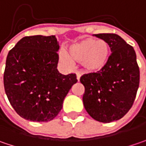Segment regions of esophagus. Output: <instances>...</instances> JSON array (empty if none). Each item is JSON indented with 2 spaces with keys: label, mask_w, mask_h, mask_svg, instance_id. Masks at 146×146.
I'll use <instances>...</instances> for the list:
<instances>
[{
  "label": "esophagus",
  "mask_w": 146,
  "mask_h": 146,
  "mask_svg": "<svg viewBox=\"0 0 146 146\" xmlns=\"http://www.w3.org/2000/svg\"><path fill=\"white\" fill-rule=\"evenodd\" d=\"M76 75H77V79H78V81H79V80H80V78H81V73H79V72H77V73H76Z\"/></svg>",
  "instance_id": "esophagus-1"
}]
</instances>
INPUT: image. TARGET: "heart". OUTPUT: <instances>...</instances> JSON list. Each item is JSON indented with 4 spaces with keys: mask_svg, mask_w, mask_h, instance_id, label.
Instances as JSON below:
<instances>
[{
    "mask_svg": "<svg viewBox=\"0 0 146 146\" xmlns=\"http://www.w3.org/2000/svg\"><path fill=\"white\" fill-rule=\"evenodd\" d=\"M69 57L65 52L59 54L60 60L67 64H71L73 60L81 62L82 69L86 73H98L107 65L110 46L105 39H85L68 48Z\"/></svg>",
    "mask_w": 146,
    "mask_h": 146,
    "instance_id": "heart-1",
    "label": "heart"
}]
</instances>
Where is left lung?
<instances>
[{
	"label": "left lung",
	"instance_id": "8db88e82",
	"mask_svg": "<svg viewBox=\"0 0 146 146\" xmlns=\"http://www.w3.org/2000/svg\"><path fill=\"white\" fill-rule=\"evenodd\" d=\"M94 35L105 39L112 53L102 70L81 77L85 88L82 102L94 120L109 123L122 118L132 107L140 83V69L134 48L121 36Z\"/></svg>",
	"mask_w": 146,
	"mask_h": 146
}]
</instances>
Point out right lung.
I'll return each instance as SVG.
<instances>
[{"label": "right lung", "mask_w": 146, "mask_h": 146, "mask_svg": "<svg viewBox=\"0 0 146 146\" xmlns=\"http://www.w3.org/2000/svg\"><path fill=\"white\" fill-rule=\"evenodd\" d=\"M58 42L54 35L22 38L10 50L4 72L8 100L22 118L39 122L53 120L78 80L75 73L57 69Z\"/></svg>", "instance_id": "right-lung-1"}]
</instances>
